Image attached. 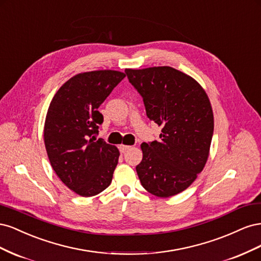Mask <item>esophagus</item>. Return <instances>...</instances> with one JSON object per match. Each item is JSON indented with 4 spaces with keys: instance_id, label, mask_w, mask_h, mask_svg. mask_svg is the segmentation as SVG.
<instances>
[{
    "instance_id": "esophagus-1",
    "label": "esophagus",
    "mask_w": 261,
    "mask_h": 261,
    "mask_svg": "<svg viewBox=\"0 0 261 261\" xmlns=\"http://www.w3.org/2000/svg\"><path fill=\"white\" fill-rule=\"evenodd\" d=\"M132 148V146H127V145H120V151L121 152H126Z\"/></svg>"
}]
</instances>
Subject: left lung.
I'll return each instance as SVG.
<instances>
[{
	"mask_svg": "<svg viewBox=\"0 0 261 261\" xmlns=\"http://www.w3.org/2000/svg\"><path fill=\"white\" fill-rule=\"evenodd\" d=\"M125 73L143 97L149 120L162 127L159 141L140 146V183L161 198L177 195L208 160L215 125L210 100L198 82L170 66L126 68Z\"/></svg>",
	"mask_w": 261,
	"mask_h": 261,
	"instance_id": "obj_1",
	"label": "left lung"
}]
</instances>
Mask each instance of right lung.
<instances>
[{
    "instance_id": "obj_1",
    "label": "right lung",
    "mask_w": 261,
    "mask_h": 261,
    "mask_svg": "<svg viewBox=\"0 0 261 261\" xmlns=\"http://www.w3.org/2000/svg\"><path fill=\"white\" fill-rule=\"evenodd\" d=\"M125 76L112 69L77 74L49 106L43 129L46 153L60 179L80 196L98 195L112 181L120 151L94 135L103 122L99 107Z\"/></svg>"
}]
</instances>
